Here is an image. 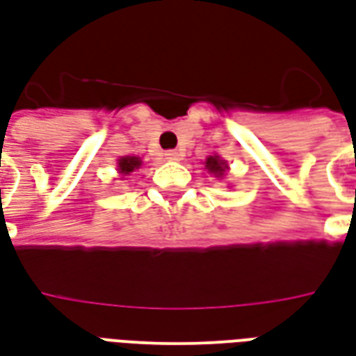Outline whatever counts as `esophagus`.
I'll use <instances>...</instances> for the list:
<instances>
[{"mask_svg": "<svg viewBox=\"0 0 356 356\" xmlns=\"http://www.w3.org/2000/svg\"><path fill=\"white\" fill-rule=\"evenodd\" d=\"M164 156H165V160H171V162H177V160H181V158H183V152H179V151H165Z\"/></svg>", "mask_w": 356, "mask_h": 356, "instance_id": "1", "label": "esophagus"}]
</instances>
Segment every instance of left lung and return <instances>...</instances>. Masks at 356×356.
<instances>
[{
    "label": "left lung",
    "instance_id": "left-lung-1",
    "mask_svg": "<svg viewBox=\"0 0 356 356\" xmlns=\"http://www.w3.org/2000/svg\"><path fill=\"white\" fill-rule=\"evenodd\" d=\"M205 168L211 171L213 175H217V177H220V175H222V173H225V170H226L225 162H222V160H220L218 156L207 158V162H205Z\"/></svg>",
    "mask_w": 356,
    "mask_h": 356
}]
</instances>
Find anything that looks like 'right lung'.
<instances>
[{
  "mask_svg": "<svg viewBox=\"0 0 356 356\" xmlns=\"http://www.w3.org/2000/svg\"><path fill=\"white\" fill-rule=\"evenodd\" d=\"M139 165H141V160L136 156H126L118 160V170L124 175H130L134 170H139Z\"/></svg>",
  "mask_w": 356,
  "mask_h": 356,
  "instance_id": "right-lung-1",
  "label": "right lung"
}]
</instances>
